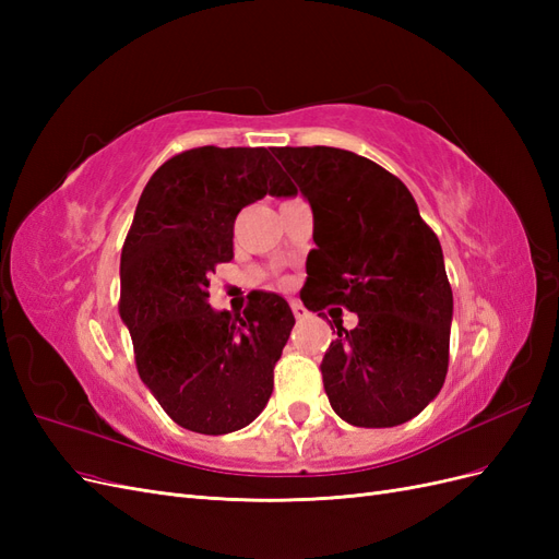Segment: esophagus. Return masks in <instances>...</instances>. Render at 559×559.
<instances>
[{"mask_svg":"<svg viewBox=\"0 0 559 559\" xmlns=\"http://www.w3.org/2000/svg\"><path fill=\"white\" fill-rule=\"evenodd\" d=\"M292 310H294V317H296V319H306V317H308L306 306H302V302H298V300H292Z\"/></svg>","mask_w":559,"mask_h":559,"instance_id":"esophagus-1","label":"esophagus"}]
</instances>
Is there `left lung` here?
Returning a JSON list of instances; mask_svg holds the SVG:
<instances>
[{"mask_svg": "<svg viewBox=\"0 0 559 559\" xmlns=\"http://www.w3.org/2000/svg\"><path fill=\"white\" fill-rule=\"evenodd\" d=\"M310 202L314 253L300 292L357 314L321 361L331 408L347 425L384 429L419 415L448 373L452 289L441 242L405 183L345 148H273ZM331 314V310H329Z\"/></svg>", "mask_w": 559, "mask_h": 559, "instance_id": "obj_1", "label": "left lung"}]
</instances>
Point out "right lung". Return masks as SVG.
I'll return each instance as SVG.
<instances>
[{
	"mask_svg": "<svg viewBox=\"0 0 559 559\" xmlns=\"http://www.w3.org/2000/svg\"><path fill=\"white\" fill-rule=\"evenodd\" d=\"M265 195H296L263 146H200L160 165L121 251V319L142 382L179 427L222 436L257 419L296 324L282 296L245 312L210 306V275L233 259V226Z\"/></svg>",
	"mask_w": 559,
	"mask_h": 559,
	"instance_id": "add662e5",
	"label": "right lung"
}]
</instances>
